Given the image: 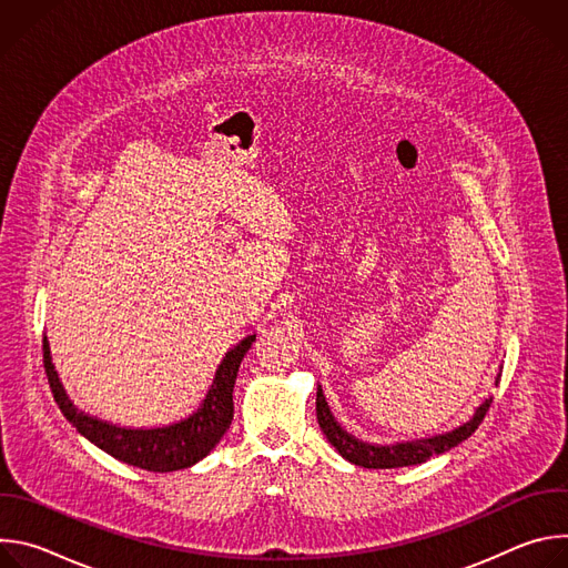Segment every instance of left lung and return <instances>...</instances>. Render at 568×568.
<instances>
[{
	"label": "left lung",
	"instance_id": "obj_1",
	"mask_svg": "<svg viewBox=\"0 0 568 568\" xmlns=\"http://www.w3.org/2000/svg\"><path fill=\"white\" fill-rule=\"evenodd\" d=\"M493 399H485L480 407L476 409L474 418L469 423H465L463 427L443 434V436H434L427 440H416V443H399V445H388V447H379V445H368L362 443L357 438H353L351 434H346L333 418L326 397H323L321 388L316 390V420L321 432L326 434V438L333 443V447L351 463L368 467V469H393V467H407V465H418L429 460L436 454L449 452L452 447H456L458 443L467 440L478 425L483 423L485 414H488Z\"/></svg>",
	"mask_w": 568,
	"mask_h": 568
}]
</instances>
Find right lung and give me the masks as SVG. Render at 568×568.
<instances>
[{
	"label": "right lung",
	"mask_w": 568,
	"mask_h": 568,
	"mask_svg": "<svg viewBox=\"0 0 568 568\" xmlns=\"http://www.w3.org/2000/svg\"><path fill=\"white\" fill-rule=\"evenodd\" d=\"M254 342H256V335H250L226 353V357L222 359L215 373V379L209 388L204 404L193 416H189L178 425L159 427V429H125L78 412L69 402L53 371L47 337L42 342V353H44V371L49 377L53 399L58 402L64 418L78 429V434H83L97 447H101L103 452H108L110 456L128 465H134L148 471H175L202 460L226 434L233 420L235 375L242 357L247 355Z\"/></svg>",
	"instance_id": "obj_1"
}]
</instances>
